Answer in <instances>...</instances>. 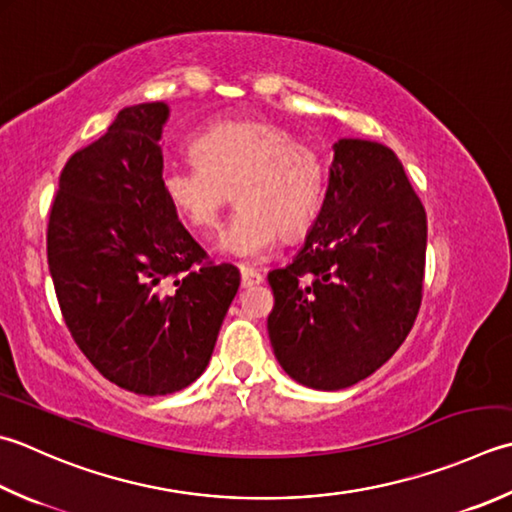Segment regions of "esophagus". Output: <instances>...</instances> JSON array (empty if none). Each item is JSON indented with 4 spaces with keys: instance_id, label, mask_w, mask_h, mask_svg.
Listing matches in <instances>:
<instances>
[{
    "instance_id": "esophagus-1",
    "label": "esophagus",
    "mask_w": 512,
    "mask_h": 512,
    "mask_svg": "<svg viewBox=\"0 0 512 512\" xmlns=\"http://www.w3.org/2000/svg\"><path fill=\"white\" fill-rule=\"evenodd\" d=\"M239 275H242V288H253V286H259L264 282V277L253 268H242L239 270Z\"/></svg>"
}]
</instances>
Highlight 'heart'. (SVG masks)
Wrapping results in <instances>:
<instances>
[{
	"instance_id": "heart-1",
	"label": "heart",
	"mask_w": 512,
	"mask_h": 512,
	"mask_svg": "<svg viewBox=\"0 0 512 512\" xmlns=\"http://www.w3.org/2000/svg\"><path fill=\"white\" fill-rule=\"evenodd\" d=\"M195 164L173 166L162 190L195 235L213 237L235 193L239 213L219 250L259 259L277 235L297 239L313 226L324 193V164L313 148L270 122H217L190 144Z\"/></svg>"
}]
</instances>
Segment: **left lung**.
Masks as SVG:
<instances>
[{"mask_svg": "<svg viewBox=\"0 0 512 512\" xmlns=\"http://www.w3.org/2000/svg\"><path fill=\"white\" fill-rule=\"evenodd\" d=\"M322 210L304 246L268 273V337L297 384L342 390L382 368L422 304L426 213L384 144H333Z\"/></svg>", "mask_w": 512, "mask_h": 512, "instance_id": "8db88e82", "label": "left lung"}]
</instances>
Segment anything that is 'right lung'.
<instances>
[{
	"label": "right lung",
	"instance_id": "add662e5",
	"mask_svg": "<svg viewBox=\"0 0 512 512\" xmlns=\"http://www.w3.org/2000/svg\"><path fill=\"white\" fill-rule=\"evenodd\" d=\"M170 108L119 110L68 159L48 219V268L75 344L108 382L170 395L204 373L239 270L206 253L162 190Z\"/></svg>",
	"mask_w": 512,
	"mask_h": 512
}]
</instances>
